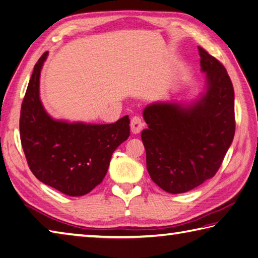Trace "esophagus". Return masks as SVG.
I'll return each mask as SVG.
<instances>
[{
    "label": "esophagus",
    "instance_id": "34e87169",
    "mask_svg": "<svg viewBox=\"0 0 258 258\" xmlns=\"http://www.w3.org/2000/svg\"><path fill=\"white\" fill-rule=\"evenodd\" d=\"M143 122L139 116H133L131 118V131H132L133 134H139L142 128H143Z\"/></svg>",
    "mask_w": 258,
    "mask_h": 258
}]
</instances>
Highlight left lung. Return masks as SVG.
<instances>
[{"label":"left lung","instance_id":"left-lung-1","mask_svg":"<svg viewBox=\"0 0 258 258\" xmlns=\"http://www.w3.org/2000/svg\"><path fill=\"white\" fill-rule=\"evenodd\" d=\"M206 72V93L182 107L174 103L147 106L149 127L141 134L153 182L171 194L185 193L212 178L222 165L235 134L234 87L226 69L199 46Z\"/></svg>","mask_w":258,"mask_h":258}]
</instances>
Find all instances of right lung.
I'll return each mask as SVG.
<instances>
[{
  "label": "right lung",
  "instance_id": "right-lung-1",
  "mask_svg": "<svg viewBox=\"0 0 258 258\" xmlns=\"http://www.w3.org/2000/svg\"><path fill=\"white\" fill-rule=\"evenodd\" d=\"M38 58L21 106L20 136L34 176L69 196H82L102 183L113 152L130 136L128 115L112 124L67 123L48 116L40 101Z\"/></svg>",
  "mask_w": 258,
  "mask_h": 258
}]
</instances>
